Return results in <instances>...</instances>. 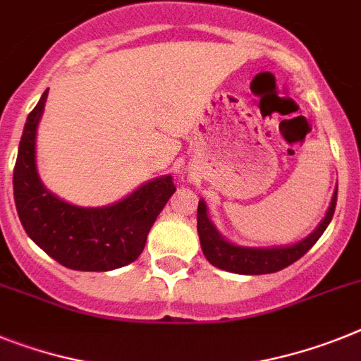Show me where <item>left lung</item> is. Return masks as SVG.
Listing matches in <instances>:
<instances>
[{
    "mask_svg": "<svg viewBox=\"0 0 361 361\" xmlns=\"http://www.w3.org/2000/svg\"><path fill=\"white\" fill-rule=\"evenodd\" d=\"M336 202H338V185H336L334 196L330 202V207L326 211L325 218L321 220L319 226L308 235L307 238H302L298 244L292 246H277V247H244L235 246L231 242H227L226 238L216 231V227L207 216V205L204 200L198 202V235L200 244H202V251H204L205 259L213 266L231 274L240 275H264V274H275L279 269L286 268V266L293 264L295 260L301 259L308 250H310L319 237L323 235L326 227H329L330 220L334 216Z\"/></svg>",
    "mask_w": 361,
    "mask_h": 361,
    "instance_id": "1",
    "label": "left lung"
}]
</instances>
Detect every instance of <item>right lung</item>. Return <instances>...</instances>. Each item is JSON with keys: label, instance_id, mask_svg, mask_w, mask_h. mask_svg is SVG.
Wrapping results in <instances>:
<instances>
[{"label": "right lung", "instance_id": "right-lung-1", "mask_svg": "<svg viewBox=\"0 0 361 361\" xmlns=\"http://www.w3.org/2000/svg\"><path fill=\"white\" fill-rule=\"evenodd\" d=\"M29 114L12 176L21 226L56 262L78 271H110L134 262L145 250L148 231L174 195L172 176L148 181L117 204L78 207L47 190L36 169V128L47 101Z\"/></svg>", "mask_w": 361, "mask_h": 361}]
</instances>
